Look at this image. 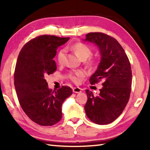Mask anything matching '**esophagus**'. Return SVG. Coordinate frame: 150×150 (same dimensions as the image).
Masks as SVG:
<instances>
[{"instance_id":"34e87169","label":"esophagus","mask_w":150,"mask_h":150,"mask_svg":"<svg viewBox=\"0 0 150 150\" xmlns=\"http://www.w3.org/2000/svg\"><path fill=\"white\" fill-rule=\"evenodd\" d=\"M73 92L75 93H79L81 92V88L79 87H74L73 88Z\"/></svg>"}]
</instances>
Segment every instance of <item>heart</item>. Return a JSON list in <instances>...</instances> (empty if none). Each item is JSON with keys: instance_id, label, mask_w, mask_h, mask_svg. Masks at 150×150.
<instances>
[{"instance_id": "heart-1", "label": "heart", "mask_w": 150, "mask_h": 150, "mask_svg": "<svg viewBox=\"0 0 150 150\" xmlns=\"http://www.w3.org/2000/svg\"><path fill=\"white\" fill-rule=\"evenodd\" d=\"M72 50L77 56L81 58V59H86L88 57H90L92 54V50L88 45H85L81 42H77L72 45ZM65 57V51L64 50H61L57 54V61L59 64H62L64 62ZM96 61L93 58L88 59L87 62L88 67H93L95 66ZM69 79L75 83H79L81 81V79L84 77V73L81 71H76L71 73L69 74Z\"/></svg>"}]
</instances>
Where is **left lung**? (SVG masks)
Segmentation results:
<instances>
[{
    "mask_svg": "<svg viewBox=\"0 0 150 150\" xmlns=\"http://www.w3.org/2000/svg\"><path fill=\"white\" fill-rule=\"evenodd\" d=\"M85 41L97 45L101 55L99 65L89 81L103 82L98 95L86 90L85 110L93 122L105 125L115 121L122 112L130 98L132 70L130 61L122 47L114 38L101 32H91Z\"/></svg>",
    "mask_w": 150,
    "mask_h": 150,
    "instance_id": "8db88e82",
    "label": "left lung"
}]
</instances>
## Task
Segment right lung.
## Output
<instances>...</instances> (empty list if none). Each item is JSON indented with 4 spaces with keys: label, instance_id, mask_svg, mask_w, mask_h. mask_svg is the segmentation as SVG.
Returning <instances> with one entry per match:
<instances>
[{
    "label": "right lung",
    "instance_id": "obj_1",
    "mask_svg": "<svg viewBox=\"0 0 150 150\" xmlns=\"http://www.w3.org/2000/svg\"><path fill=\"white\" fill-rule=\"evenodd\" d=\"M69 38L42 35L30 40L22 48L14 71V86L22 110L39 125L57 124L62 118V105L72 95V89L62 86L50 89L45 77L57 70L55 61L58 47Z\"/></svg>",
    "mask_w": 150,
    "mask_h": 150
}]
</instances>
